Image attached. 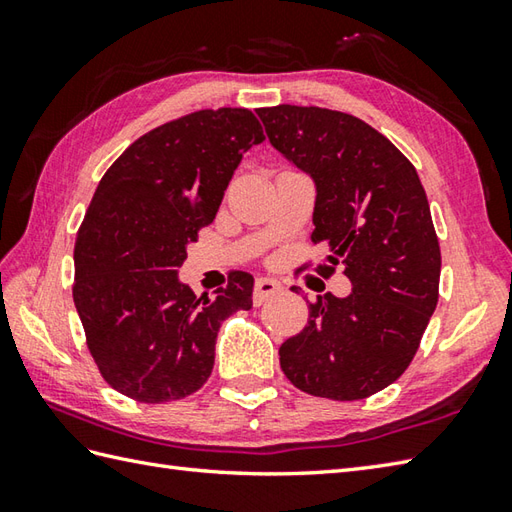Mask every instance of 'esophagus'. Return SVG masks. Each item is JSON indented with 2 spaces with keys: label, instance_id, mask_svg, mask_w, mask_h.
<instances>
[{
  "label": "esophagus",
  "instance_id": "34e87169",
  "mask_svg": "<svg viewBox=\"0 0 512 512\" xmlns=\"http://www.w3.org/2000/svg\"><path fill=\"white\" fill-rule=\"evenodd\" d=\"M277 292H281V284L275 279L268 277H259L255 281V290H253V303L255 306H262L264 301H268L270 297H275Z\"/></svg>",
  "mask_w": 512,
  "mask_h": 512
}]
</instances>
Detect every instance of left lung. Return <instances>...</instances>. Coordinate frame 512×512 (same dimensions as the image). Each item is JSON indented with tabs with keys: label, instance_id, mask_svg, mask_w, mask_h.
Returning a JSON list of instances; mask_svg holds the SVG:
<instances>
[{
	"label": "left lung",
	"instance_id": "obj_1",
	"mask_svg": "<svg viewBox=\"0 0 512 512\" xmlns=\"http://www.w3.org/2000/svg\"><path fill=\"white\" fill-rule=\"evenodd\" d=\"M270 145L317 187L314 244L345 266L352 292L310 303L308 325L279 347L286 378L310 396L361 400L409 367L438 306L440 244L416 167L352 114L259 107Z\"/></svg>",
	"mask_w": 512,
	"mask_h": 512
}]
</instances>
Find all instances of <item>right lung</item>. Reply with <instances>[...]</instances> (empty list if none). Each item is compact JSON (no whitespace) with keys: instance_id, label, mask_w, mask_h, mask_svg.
I'll return each instance as SVG.
<instances>
[{"instance_id":"obj_1","label":"right lung","mask_w":512,"mask_h":512,"mask_svg":"<svg viewBox=\"0 0 512 512\" xmlns=\"http://www.w3.org/2000/svg\"><path fill=\"white\" fill-rule=\"evenodd\" d=\"M264 140L244 107L151 129L105 171L76 233L72 297L107 385L138 402L191 396L209 380L224 319L253 306V277L215 297L178 279L187 246L220 209L242 154Z\"/></svg>"}]
</instances>
